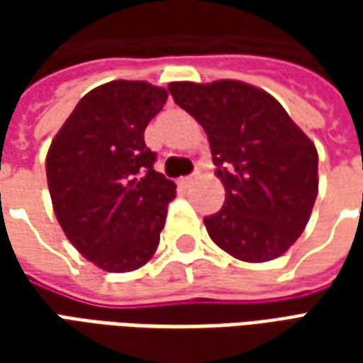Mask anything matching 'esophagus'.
I'll return each instance as SVG.
<instances>
[{
	"instance_id": "1",
	"label": "esophagus",
	"mask_w": 363,
	"mask_h": 363,
	"mask_svg": "<svg viewBox=\"0 0 363 363\" xmlns=\"http://www.w3.org/2000/svg\"><path fill=\"white\" fill-rule=\"evenodd\" d=\"M194 179H196V173L189 174V177H182L181 184H184V186H189V184H192V182H194Z\"/></svg>"
}]
</instances>
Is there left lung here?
I'll use <instances>...</instances> for the list:
<instances>
[{"label": "left lung", "mask_w": 363, "mask_h": 363, "mask_svg": "<svg viewBox=\"0 0 363 363\" xmlns=\"http://www.w3.org/2000/svg\"><path fill=\"white\" fill-rule=\"evenodd\" d=\"M174 103L202 124L225 184L220 212L204 218L220 249L267 262L296 243L319 190L317 150L267 91L231 79L169 85Z\"/></svg>", "instance_id": "left-lung-1"}]
</instances>
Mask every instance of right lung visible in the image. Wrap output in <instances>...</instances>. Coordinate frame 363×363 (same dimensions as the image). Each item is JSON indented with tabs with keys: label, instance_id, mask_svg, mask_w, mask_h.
Wrapping results in <instances>:
<instances>
[{
	"label": "right lung",
	"instance_id": "add662e5",
	"mask_svg": "<svg viewBox=\"0 0 363 363\" xmlns=\"http://www.w3.org/2000/svg\"><path fill=\"white\" fill-rule=\"evenodd\" d=\"M167 101L145 82L89 91L52 140L46 179L60 225L83 257L106 272H130L153 257L174 182L153 169L143 132Z\"/></svg>",
	"mask_w": 363,
	"mask_h": 363
}]
</instances>
